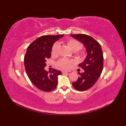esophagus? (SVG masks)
<instances>
[{
  "label": "esophagus",
  "mask_w": 126,
  "mask_h": 126,
  "mask_svg": "<svg viewBox=\"0 0 126 126\" xmlns=\"http://www.w3.org/2000/svg\"><path fill=\"white\" fill-rule=\"evenodd\" d=\"M62 74H68V72L65 71H62Z\"/></svg>",
  "instance_id": "esophagus-1"
}]
</instances>
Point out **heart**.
<instances>
[{
	"mask_svg": "<svg viewBox=\"0 0 126 126\" xmlns=\"http://www.w3.org/2000/svg\"><path fill=\"white\" fill-rule=\"evenodd\" d=\"M67 44L68 45L69 47L70 48L71 50L74 52L78 51L79 50H81V48L82 47V44L79 42L75 39H71L68 40L67 42ZM58 47L59 44L58 43H55L52 47V53L55 54V53H57ZM73 63V61L72 60H68V59L66 58H61V60L58 61L57 65L61 69H64V70H68V69L70 68Z\"/></svg>",
	"mask_w": 126,
	"mask_h": 126,
	"instance_id": "obj_1",
	"label": "heart"
}]
</instances>
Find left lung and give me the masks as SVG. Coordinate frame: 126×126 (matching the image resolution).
Returning a JSON list of instances; mask_svg holds the SVG:
<instances>
[{"label": "left lung", "mask_w": 126, "mask_h": 126, "mask_svg": "<svg viewBox=\"0 0 126 126\" xmlns=\"http://www.w3.org/2000/svg\"><path fill=\"white\" fill-rule=\"evenodd\" d=\"M81 42L86 48L87 55L84 61L79 64L84 71L79 74L73 86L78 91H84L92 87L100 77L103 67V56L101 45L90 37L84 34H71Z\"/></svg>", "instance_id": "1"}]
</instances>
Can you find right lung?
I'll return each mask as SVG.
<instances>
[{
    "label": "right lung",
    "instance_id": "1",
    "mask_svg": "<svg viewBox=\"0 0 126 126\" xmlns=\"http://www.w3.org/2000/svg\"><path fill=\"white\" fill-rule=\"evenodd\" d=\"M60 35H45L37 38L28 47L24 57V65L28 77L39 90L49 92L57 85L58 76L61 71L53 69L51 73L46 71V60L51 57L53 43L62 38Z\"/></svg>",
    "mask_w": 126,
    "mask_h": 126
}]
</instances>
